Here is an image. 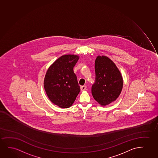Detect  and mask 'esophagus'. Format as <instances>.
<instances>
[{
	"label": "esophagus",
	"instance_id": "34e87169",
	"mask_svg": "<svg viewBox=\"0 0 158 158\" xmlns=\"http://www.w3.org/2000/svg\"><path fill=\"white\" fill-rule=\"evenodd\" d=\"M86 88H87V87L86 86H82L80 87V89H81V91L82 92V91H84V90H86Z\"/></svg>",
	"mask_w": 158,
	"mask_h": 158
}]
</instances>
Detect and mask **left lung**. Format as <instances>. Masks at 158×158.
<instances>
[{"label":"left lung","instance_id":"left-lung-1","mask_svg":"<svg viewBox=\"0 0 158 158\" xmlns=\"http://www.w3.org/2000/svg\"><path fill=\"white\" fill-rule=\"evenodd\" d=\"M95 72L92 94L101 106H106L118 98L123 88V78L116 64L106 56L96 57Z\"/></svg>","mask_w":158,"mask_h":158}]
</instances>
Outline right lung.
<instances>
[{"instance_id": "right-lung-1", "label": "right lung", "mask_w": 158, "mask_h": 158, "mask_svg": "<svg viewBox=\"0 0 158 158\" xmlns=\"http://www.w3.org/2000/svg\"><path fill=\"white\" fill-rule=\"evenodd\" d=\"M79 56L65 55L50 66L44 79V88L51 102L62 108L72 106L80 91L73 67Z\"/></svg>"}]
</instances>
